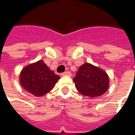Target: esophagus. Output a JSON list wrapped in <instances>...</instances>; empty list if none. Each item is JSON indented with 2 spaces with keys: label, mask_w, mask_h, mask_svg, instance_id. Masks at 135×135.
I'll use <instances>...</instances> for the list:
<instances>
[{
  "label": "esophagus",
  "mask_w": 135,
  "mask_h": 135,
  "mask_svg": "<svg viewBox=\"0 0 135 135\" xmlns=\"http://www.w3.org/2000/svg\"><path fill=\"white\" fill-rule=\"evenodd\" d=\"M71 75V74L70 71H65L64 73L61 74V76H70Z\"/></svg>",
  "instance_id": "esophagus-1"
}]
</instances>
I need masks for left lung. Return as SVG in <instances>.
<instances>
[{
	"mask_svg": "<svg viewBox=\"0 0 135 135\" xmlns=\"http://www.w3.org/2000/svg\"><path fill=\"white\" fill-rule=\"evenodd\" d=\"M73 80L79 93L90 98L100 96L109 87V78L106 72L89 63L79 68Z\"/></svg>",
	"mask_w": 135,
	"mask_h": 135,
	"instance_id": "obj_1",
	"label": "left lung"
}]
</instances>
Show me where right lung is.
Listing matches in <instances>:
<instances>
[{
	"label": "right lung",
	"instance_id": "add662e5",
	"mask_svg": "<svg viewBox=\"0 0 135 135\" xmlns=\"http://www.w3.org/2000/svg\"><path fill=\"white\" fill-rule=\"evenodd\" d=\"M60 76L47 67L42 60L25 66L20 73L19 82L23 88L36 97L49 93Z\"/></svg>",
	"mask_w": 135,
	"mask_h": 135
}]
</instances>
